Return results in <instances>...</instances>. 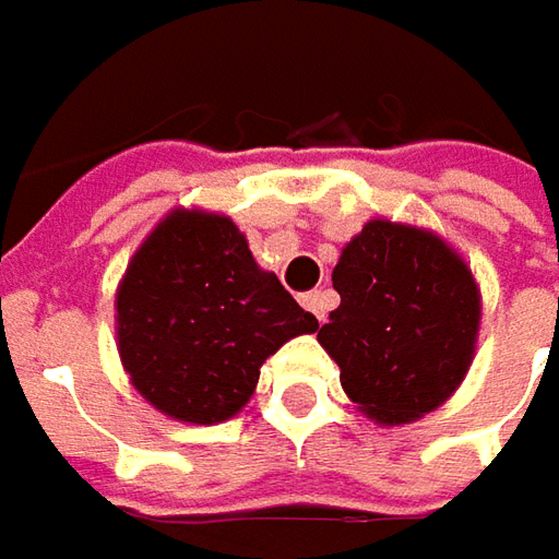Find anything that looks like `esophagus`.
<instances>
[{
    "label": "esophagus",
    "instance_id": "esophagus-1",
    "mask_svg": "<svg viewBox=\"0 0 559 559\" xmlns=\"http://www.w3.org/2000/svg\"><path fill=\"white\" fill-rule=\"evenodd\" d=\"M330 301H333V298H330V292L326 289H313V292H305V295H301V305H305V308H308V311H311L317 320H326Z\"/></svg>",
    "mask_w": 559,
    "mask_h": 559
}]
</instances>
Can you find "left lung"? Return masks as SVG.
<instances>
[{"instance_id":"8db88e82","label":"left lung","mask_w":559,"mask_h":559,"mask_svg":"<svg viewBox=\"0 0 559 559\" xmlns=\"http://www.w3.org/2000/svg\"><path fill=\"white\" fill-rule=\"evenodd\" d=\"M342 305L320 345L342 389L379 423H411L461 385L479 333V289L439 236L370 221L333 270Z\"/></svg>"}]
</instances>
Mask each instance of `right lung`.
<instances>
[{"mask_svg":"<svg viewBox=\"0 0 559 559\" xmlns=\"http://www.w3.org/2000/svg\"><path fill=\"white\" fill-rule=\"evenodd\" d=\"M317 326L221 214L174 211L118 289L120 360L145 401L183 423L239 414L261 364Z\"/></svg>","mask_w":559,"mask_h":559,"instance_id":"1","label":"right lung"}]
</instances>
